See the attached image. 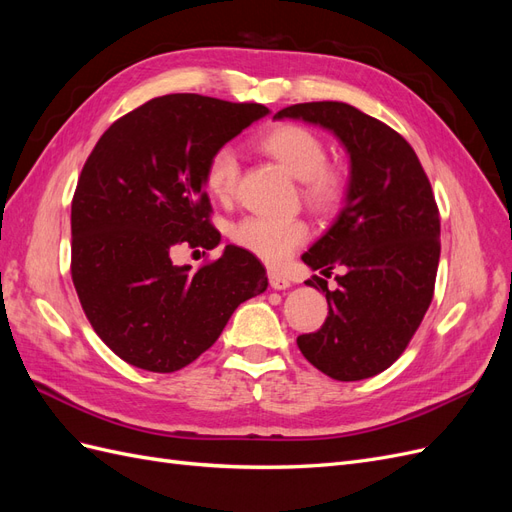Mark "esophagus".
Returning <instances> with one entry per match:
<instances>
[{"instance_id":"esophagus-1","label":"esophagus","mask_w":512,"mask_h":512,"mask_svg":"<svg viewBox=\"0 0 512 512\" xmlns=\"http://www.w3.org/2000/svg\"><path fill=\"white\" fill-rule=\"evenodd\" d=\"M269 284H271L273 290H286V288H290L288 277H284L282 273H277V271H269Z\"/></svg>"}]
</instances>
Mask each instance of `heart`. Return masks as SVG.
Listing matches in <instances>:
<instances>
[{
  "mask_svg": "<svg viewBox=\"0 0 512 512\" xmlns=\"http://www.w3.org/2000/svg\"><path fill=\"white\" fill-rule=\"evenodd\" d=\"M256 147L280 164L286 173L301 181V194L314 211L331 213L344 205L348 196V175L344 168L327 162L329 149L322 138L297 123L277 126L256 136ZM205 188L215 198L228 203L239 183V160L230 147L215 149L205 164ZM309 230L303 220H275L250 215L232 228V241L245 252L280 267L307 239Z\"/></svg>",
  "mask_w": 512,
  "mask_h": 512,
  "instance_id": "heart-1",
  "label": "heart"
}]
</instances>
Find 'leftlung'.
I'll use <instances>...</instances> for the list:
<instances>
[{"label":"left lung","instance_id":"8db88e82","mask_svg":"<svg viewBox=\"0 0 512 512\" xmlns=\"http://www.w3.org/2000/svg\"><path fill=\"white\" fill-rule=\"evenodd\" d=\"M331 130L350 156L346 205L303 254L305 265L337 275V290L314 275L329 303L316 333L297 337L322 374L352 382L391 367L433 299L440 260V211L431 183L404 136L344 102L292 104L273 119Z\"/></svg>","mask_w":512,"mask_h":512}]
</instances>
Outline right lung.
<instances>
[{
    "instance_id": "right-lung-1",
    "label": "right lung",
    "mask_w": 512,
    "mask_h": 512,
    "mask_svg": "<svg viewBox=\"0 0 512 512\" xmlns=\"http://www.w3.org/2000/svg\"><path fill=\"white\" fill-rule=\"evenodd\" d=\"M269 113L256 102L198 94L153 98L108 128L72 198V282L83 312L119 359L156 374L196 361L235 309L267 290L243 247L190 271L179 245L213 250L205 164Z\"/></svg>"
}]
</instances>
